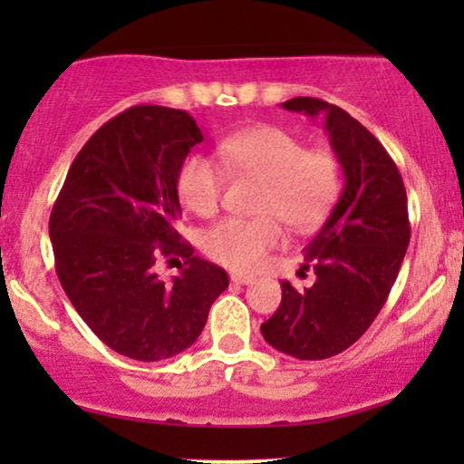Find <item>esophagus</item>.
I'll list each match as a JSON object with an SVG mask.
<instances>
[{
  "mask_svg": "<svg viewBox=\"0 0 464 464\" xmlns=\"http://www.w3.org/2000/svg\"><path fill=\"white\" fill-rule=\"evenodd\" d=\"M231 281H233V284H239V285H248V284H253L255 276L253 275H244V273H231Z\"/></svg>",
  "mask_w": 464,
  "mask_h": 464,
  "instance_id": "obj_1",
  "label": "esophagus"
}]
</instances>
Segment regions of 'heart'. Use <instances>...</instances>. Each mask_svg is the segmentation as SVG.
Masks as SVG:
<instances>
[{"label": "heart", "mask_w": 464, "mask_h": 464, "mask_svg": "<svg viewBox=\"0 0 464 464\" xmlns=\"http://www.w3.org/2000/svg\"><path fill=\"white\" fill-rule=\"evenodd\" d=\"M218 154L231 174L264 180L257 200V214L264 218H228L202 236L205 253L233 270L246 273L266 262L268 250L281 242L276 220L296 233L321 227L340 194L338 157L329 150H307L299 137L281 126L259 124L231 132L218 143ZM224 169L200 152L183 159L177 194L191 214L207 218L220 209L227 188Z\"/></svg>", "instance_id": "1"}]
</instances>
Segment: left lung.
<instances>
[{
  "mask_svg": "<svg viewBox=\"0 0 464 464\" xmlns=\"http://www.w3.org/2000/svg\"><path fill=\"white\" fill-rule=\"evenodd\" d=\"M281 106L324 117L344 188L305 246L301 270H312L314 284L281 281V305L262 335L292 358L324 360L349 349L384 307L410 242L406 188L391 154L347 111L318 98Z\"/></svg>",
  "mask_w": 464,
  "mask_h": 464,
  "instance_id": "left-lung-1",
  "label": "left lung"
}]
</instances>
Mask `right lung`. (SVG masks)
Masks as SVG:
<instances>
[{
    "mask_svg": "<svg viewBox=\"0 0 464 464\" xmlns=\"http://www.w3.org/2000/svg\"><path fill=\"white\" fill-rule=\"evenodd\" d=\"M200 141L185 111L126 109L84 143L52 209L58 281L92 332L126 358L159 362L191 347L228 287L225 270L196 257L177 231V174ZM161 254L184 257L172 282L153 270Z\"/></svg>",
    "mask_w": 464,
    "mask_h": 464,
    "instance_id": "right-lung-1",
    "label": "right lung"
}]
</instances>
